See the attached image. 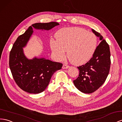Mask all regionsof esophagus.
<instances>
[{
	"label": "esophagus",
	"instance_id": "obj_1",
	"mask_svg": "<svg viewBox=\"0 0 122 122\" xmlns=\"http://www.w3.org/2000/svg\"><path fill=\"white\" fill-rule=\"evenodd\" d=\"M69 67V66L68 65H67V64H64L63 66H62V69H68Z\"/></svg>",
	"mask_w": 122,
	"mask_h": 122
}]
</instances>
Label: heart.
<instances>
[{
    "label": "heart",
    "mask_w": 122,
    "mask_h": 122,
    "mask_svg": "<svg viewBox=\"0 0 122 122\" xmlns=\"http://www.w3.org/2000/svg\"><path fill=\"white\" fill-rule=\"evenodd\" d=\"M56 40L51 39L50 45L58 60L67 56L75 65H81L93 56L97 47V38L93 33L77 27L61 29L55 34Z\"/></svg>",
    "instance_id": "b5f03b06"
}]
</instances>
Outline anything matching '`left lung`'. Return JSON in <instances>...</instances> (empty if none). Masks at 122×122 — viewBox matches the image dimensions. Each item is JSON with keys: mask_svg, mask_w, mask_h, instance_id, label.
Returning <instances> with one entry per match:
<instances>
[{"mask_svg": "<svg viewBox=\"0 0 122 122\" xmlns=\"http://www.w3.org/2000/svg\"><path fill=\"white\" fill-rule=\"evenodd\" d=\"M92 31L101 41L90 61L78 67V77L73 81L77 89L85 93H91L98 89L106 81L110 67L109 46L99 33Z\"/></svg>", "mask_w": 122, "mask_h": 122, "instance_id": "obj_1", "label": "left lung"}]
</instances>
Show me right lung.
I'll use <instances>...</instances> for the list:
<instances>
[{
    "instance_id": "obj_1",
    "label": "right lung",
    "mask_w": 122,
    "mask_h": 122,
    "mask_svg": "<svg viewBox=\"0 0 122 122\" xmlns=\"http://www.w3.org/2000/svg\"><path fill=\"white\" fill-rule=\"evenodd\" d=\"M59 25L56 22L33 24L13 44L10 53L9 66L16 83L24 91L34 94L42 92L53 74L61 69L62 64L60 62L36 57L28 59L23 49L33 33V28L48 31Z\"/></svg>"
}]
</instances>
